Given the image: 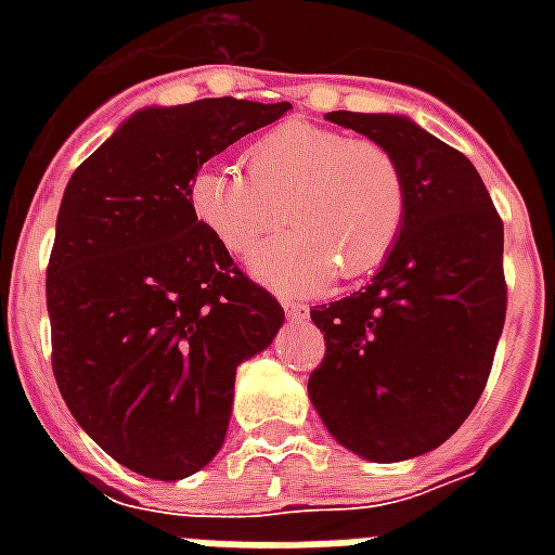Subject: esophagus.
<instances>
[{
	"label": "esophagus",
	"mask_w": 555,
	"mask_h": 555,
	"mask_svg": "<svg viewBox=\"0 0 555 555\" xmlns=\"http://www.w3.org/2000/svg\"><path fill=\"white\" fill-rule=\"evenodd\" d=\"M282 306H285V314H288L291 324H306V321H309V309H306L302 302L282 300Z\"/></svg>",
	"instance_id": "34e87169"
}]
</instances>
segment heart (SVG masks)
Returning <instances> with one entry per match:
<instances>
[{"label": "heart", "instance_id": "b5f03b06", "mask_svg": "<svg viewBox=\"0 0 555 555\" xmlns=\"http://www.w3.org/2000/svg\"><path fill=\"white\" fill-rule=\"evenodd\" d=\"M237 166H205L190 183L198 222L231 255L255 258V276L306 294L330 279H360L384 264L408 217V181L398 157L374 139H350L330 127L288 121L258 137Z\"/></svg>", "mask_w": 555, "mask_h": 555}]
</instances>
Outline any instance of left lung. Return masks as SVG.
Returning a JSON list of instances; mask_svg holds the SVG:
<instances>
[{"label": "left lung", "instance_id": "1", "mask_svg": "<svg viewBox=\"0 0 555 555\" xmlns=\"http://www.w3.org/2000/svg\"><path fill=\"white\" fill-rule=\"evenodd\" d=\"M326 121L396 154L408 217L372 285L312 309L326 353L309 398L345 449L396 464L442 446L485 392L508 302L502 219L476 166L404 115Z\"/></svg>", "mask_w": 555, "mask_h": 555}]
</instances>
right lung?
<instances>
[{
  "label": "right lung",
  "mask_w": 555,
  "mask_h": 555,
  "mask_svg": "<svg viewBox=\"0 0 555 555\" xmlns=\"http://www.w3.org/2000/svg\"><path fill=\"white\" fill-rule=\"evenodd\" d=\"M288 109L237 98L147 106L67 181L47 267L55 384L79 428L139 476L178 481L214 461L237 365L285 321L198 222L190 183Z\"/></svg>",
  "instance_id": "obj_1"
}]
</instances>
